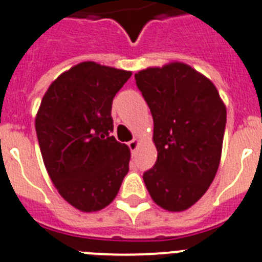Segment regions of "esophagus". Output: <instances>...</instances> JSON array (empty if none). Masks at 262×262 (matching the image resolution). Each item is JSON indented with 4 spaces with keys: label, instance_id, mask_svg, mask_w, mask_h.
<instances>
[{
    "label": "esophagus",
    "instance_id": "1",
    "mask_svg": "<svg viewBox=\"0 0 262 262\" xmlns=\"http://www.w3.org/2000/svg\"><path fill=\"white\" fill-rule=\"evenodd\" d=\"M129 149H130V151L132 153H135L136 150H137V148H138V140L137 138H133V140H132L130 142H129Z\"/></svg>",
    "mask_w": 262,
    "mask_h": 262
}]
</instances>
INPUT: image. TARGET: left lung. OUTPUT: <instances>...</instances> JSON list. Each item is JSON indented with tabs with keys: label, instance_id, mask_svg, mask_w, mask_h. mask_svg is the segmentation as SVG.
Masks as SVG:
<instances>
[{
	"label": "left lung",
	"instance_id": "8db88e82",
	"mask_svg": "<svg viewBox=\"0 0 262 262\" xmlns=\"http://www.w3.org/2000/svg\"><path fill=\"white\" fill-rule=\"evenodd\" d=\"M153 116L155 166L144 173L153 201L182 212L205 194L219 169L226 107L209 78L184 62L135 74Z\"/></svg>",
	"mask_w": 262,
	"mask_h": 262
}]
</instances>
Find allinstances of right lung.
<instances>
[{
    "label": "right lung",
    "mask_w": 262,
    "mask_h": 262,
    "mask_svg": "<svg viewBox=\"0 0 262 262\" xmlns=\"http://www.w3.org/2000/svg\"><path fill=\"white\" fill-rule=\"evenodd\" d=\"M132 72L85 61L50 83L36 116L43 164L62 199L97 212L116 199L130 150L113 132L112 104Z\"/></svg>",
    "instance_id": "right-lung-1"
}]
</instances>
